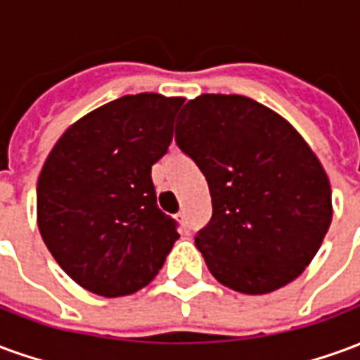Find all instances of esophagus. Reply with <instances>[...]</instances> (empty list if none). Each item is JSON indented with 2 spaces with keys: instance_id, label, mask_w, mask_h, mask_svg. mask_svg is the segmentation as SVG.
I'll use <instances>...</instances> for the list:
<instances>
[{
  "instance_id": "esophagus-1",
  "label": "esophagus",
  "mask_w": 360,
  "mask_h": 360,
  "mask_svg": "<svg viewBox=\"0 0 360 360\" xmlns=\"http://www.w3.org/2000/svg\"><path fill=\"white\" fill-rule=\"evenodd\" d=\"M177 219H179L183 226H187V214H185V212H179V214H177Z\"/></svg>"
}]
</instances>
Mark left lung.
I'll use <instances>...</instances> for the list:
<instances>
[{
  "label": "left lung",
  "mask_w": 360,
  "mask_h": 360,
  "mask_svg": "<svg viewBox=\"0 0 360 360\" xmlns=\"http://www.w3.org/2000/svg\"><path fill=\"white\" fill-rule=\"evenodd\" d=\"M175 142L208 181L212 218L195 243L212 276L247 295L299 278L332 224L330 181L301 134L247 96L202 94Z\"/></svg>",
  "instance_id": "8db88e82"
}]
</instances>
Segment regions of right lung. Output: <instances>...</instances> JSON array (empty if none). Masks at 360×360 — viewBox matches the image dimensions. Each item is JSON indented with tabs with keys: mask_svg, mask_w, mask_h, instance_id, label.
<instances>
[{
	"mask_svg": "<svg viewBox=\"0 0 360 360\" xmlns=\"http://www.w3.org/2000/svg\"><path fill=\"white\" fill-rule=\"evenodd\" d=\"M183 102L154 92L117 98L69 127L44 164L38 229L90 293L123 297L148 285L179 239L150 173L172 144Z\"/></svg>",
	"mask_w": 360,
	"mask_h": 360,
	"instance_id": "right-lung-1",
	"label": "right lung"
}]
</instances>
